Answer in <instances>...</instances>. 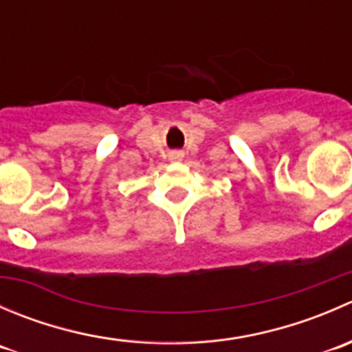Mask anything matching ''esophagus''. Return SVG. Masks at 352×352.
<instances>
[{
  "instance_id": "34e87169",
  "label": "esophagus",
  "mask_w": 352,
  "mask_h": 352,
  "mask_svg": "<svg viewBox=\"0 0 352 352\" xmlns=\"http://www.w3.org/2000/svg\"><path fill=\"white\" fill-rule=\"evenodd\" d=\"M170 156H172V160H180L182 158V153H180V151H175V153H172Z\"/></svg>"
}]
</instances>
